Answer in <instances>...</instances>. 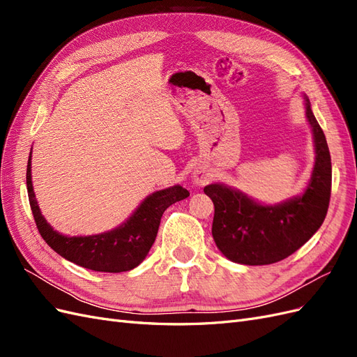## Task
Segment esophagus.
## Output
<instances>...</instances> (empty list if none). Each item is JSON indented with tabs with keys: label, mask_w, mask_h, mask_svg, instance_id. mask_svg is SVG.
I'll return each instance as SVG.
<instances>
[{
	"label": "esophagus",
	"mask_w": 357,
	"mask_h": 357,
	"mask_svg": "<svg viewBox=\"0 0 357 357\" xmlns=\"http://www.w3.org/2000/svg\"><path fill=\"white\" fill-rule=\"evenodd\" d=\"M192 181H193V185L202 186V185H205V183L208 181V174L204 169L197 168L195 171L192 172Z\"/></svg>",
	"instance_id": "34e87169"
}]
</instances>
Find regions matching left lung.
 Here are the masks:
<instances>
[{
    "mask_svg": "<svg viewBox=\"0 0 357 357\" xmlns=\"http://www.w3.org/2000/svg\"><path fill=\"white\" fill-rule=\"evenodd\" d=\"M304 100L316 159L301 195L269 205L222 183L204 188L214 204V243L235 264L269 265L283 261L304 245L326 218L332 185L331 153L305 95Z\"/></svg>",
    "mask_w": 357,
    "mask_h": 357,
    "instance_id": "8db88e82",
    "label": "left lung"
}]
</instances>
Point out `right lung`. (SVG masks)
Returning <instances> with one entry per match:
<instances>
[{"label": "right lung", "mask_w": 357, "mask_h": 357, "mask_svg": "<svg viewBox=\"0 0 357 357\" xmlns=\"http://www.w3.org/2000/svg\"><path fill=\"white\" fill-rule=\"evenodd\" d=\"M31 155L32 149L26 168V189L40 235L63 259L92 271L125 273L138 266L155 243L162 214L169 205L189 197V192L180 185L156 190L112 231L84 236L62 235L52 228L40 211L32 188Z\"/></svg>", "instance_id": "right-lung-1"}]
</instances>
